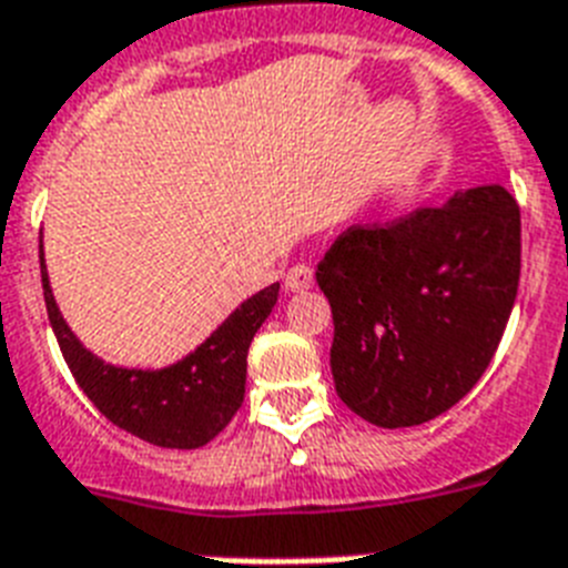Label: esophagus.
<instances>
[{
	"label": "esophagus",
	"mask_w": 568,
	"mask_h": 568,
	"mask_svg": "<svg viewBox=\"0 0 568 568\" xmlns=\"http://www.w3.org/2000/svg\"><path fill=\"white\" fill-rule=\"evenodd\" d=\"M284 287L290 293H305V290L313 287V270L307 263H296V266H290V272L284 275Z\"/></svg>",
	"instance_id": "1"
}]
</instances>
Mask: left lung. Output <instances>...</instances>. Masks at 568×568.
I'll return each mask as SVG.
<instances>
[{"instance_id": "obj_1", "label": "left lung", "mask_w": 568, "mask_h": 568, "mask_svg": "<svg viewBox=\"0 0 568 568\" xmlns=\"http://www.w3.org/2000/svg\"><path fill=\"white\" fill-rule=\"evenodd\" d=\"M519 270V205L501 184L343 231L316 270L337 396L378 428L455 407L496 355Z\"/></svg>"}]
</instances>
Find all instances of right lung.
<instances>
[{"label": "right lung", "mask_w": 568, "mask_h": 568, "mask_svg": "<svg viewBox=\"0 0 568 568\" xmlns=\"http://www.w3.org/2000/svg\"><path fill=\"white\" fill-rule=\"evenodd\" d=\"M40 278L58 346L84 396L116 428L161 448H202L229 425L246 393L248 346L278 302V284H270L179 363L163 369H125L88 352L63 322L49 287L43 246Z\"/></svg>", "instance_id": "obj_1"}]
</instances>
